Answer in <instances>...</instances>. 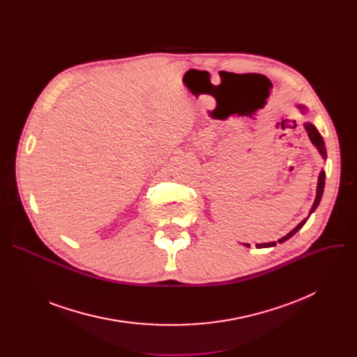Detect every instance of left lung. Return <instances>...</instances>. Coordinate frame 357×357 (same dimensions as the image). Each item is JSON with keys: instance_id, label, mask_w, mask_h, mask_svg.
Returning a JSON list of instances; mask_svg holds the SVG:
<instances>
[{"instance_id": "8db88e82", "label": "left lung", "mask_w": 357, "mask_h": 357, "mask_svg": "<svg viewBox=\"0 0 357 357\" xmlns=\"http://www.w3.org/2000/svg\"><path fill=\"white\" fill-rule=\"evenodd\" d=\"M295 107L299 110V113L302 114V116H307L308 114V107L305 106V105H295ZM303 127H305V130H307V132H308V137H310V139H311V142L315 145V148L318 149V152H319V155L322 157V160L324 161H326V146H325V141H324V138H322V135L319 134V131H318V128L312 124V123H310V121H305L303 123ZM324 189H325V171L322 169L321 172H319V176H318V186H317V196H315V200H314V205H312V208H311V211H310V215H308V218H305L299 225H296L288 234H285L284 237H281L280 240H278V243H284V241H287L288 238H291L305 223H307V220L310 219V216L315 212V209L318 208V205H319V202H321V199H322V195H324ZM277 243L275 241H271V243H260V244H256L257 245V248H267V247H274ZM244 245L245 247H250V244L248 243H244Z\"/></svg>"}]
</instances>
